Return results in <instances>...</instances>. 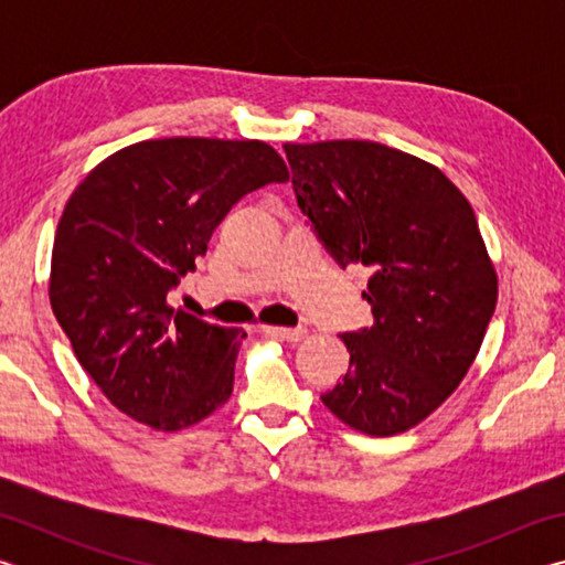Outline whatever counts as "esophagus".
I'll return each mask as SVG.
<instances>
[{
  "label": "esophagus",
  "instance_id": "esophagus-1",
  "mask_svg": "<svg viewBox=\"0 0 565 565\" xmlns=\"http://www.w3.org/2000/svg\"><path fill=\"white\" fill-rule=\"evenodd\" d=\"M266 337L271 339H281V341H301L306 337V329L296 327V329H284V327H262Z\"/></svg>",
  "mask_w": 565,
  "mask_h": 565
}]
</instances>
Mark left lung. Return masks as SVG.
Instances as JSON below:
<instances>
[{
	"mask_svg": "<svg viewBox=\"0 0 565 565\" xmlns=\"http://www.w3.org/2000/svg\"><path fill=\"white\" fill-rule=\"evenodd\" d=\"M284 151L327 252L374 271L363 291L374 327L341 333L349 371L323 406L361 434H404L461 384L499 299L473 209L441 169L376 141Z\"/></svg>",
	"mask_w": 565,
	"mask_h": 565,
	"instance_id": "1",
	"label": "left lung"
}]
</instances>
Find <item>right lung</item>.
<instances>
[{
  "label": "right lung",
  "instance_id": "right-lung-1",
  "mask_svg": "<svg viewBox=\"0 0 565 565\" xmlns=\"http://www.w3.org/2000/svg\"><path fill=\"white\" fill-rule=\"evenodd\" d=\"M289 181L266 141L174 137L119 149L64 206L52 311L82 369L121 414L179 431L226 404L246 333L167 303L238 199Z\"/></svg>",
  "mask_w": 565,
  "mask_h": 565
}]
</instances>
